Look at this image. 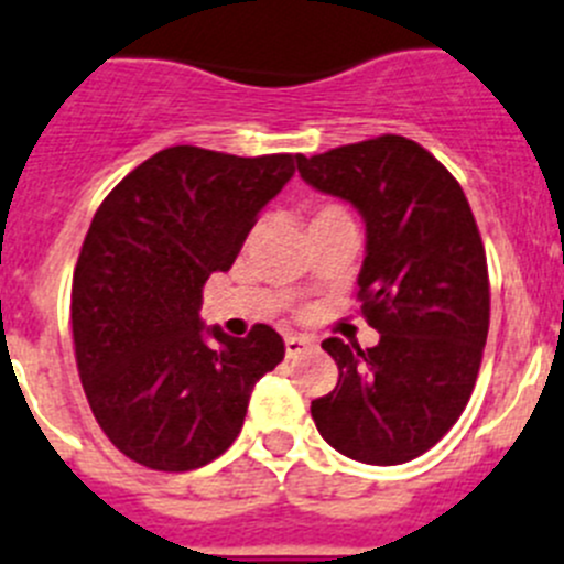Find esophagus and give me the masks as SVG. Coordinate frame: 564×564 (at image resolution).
I'll use <instances>...</instances> for the list:
<instances>
[{
    "mask_svg": "<svg viewBox=\"0 0 564 564\" xmlns=\"http://www.w3.org/2000/svg\"><path fill=\"white\" fill-rule=\"evenodd\" d=\"M308 348H312V343L306 337H297V334L286 337V357H297V354L308 351Z\"/></svg>",
    "mask_w": 564,
    "mask_h": 564,
    "instance_id": "esophagus-1",
    "label": "esophagus"
}]
</instances>
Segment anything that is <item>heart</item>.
<instances>
[{"mask_svg": "<svg viewBox=\"0 0 564 564\" xmlns=\"http://www.w3.org/2000/svg\"><path fill=\"white\" fill-rule=\"evenodd\" d=\"M317 221H351V216L337 205H323L312 216V225H317Z\"/></svg>", "mask_w": 564, "mask_h": 564, "instance_id": "heart-1", "label": "heart"}]
</instances>
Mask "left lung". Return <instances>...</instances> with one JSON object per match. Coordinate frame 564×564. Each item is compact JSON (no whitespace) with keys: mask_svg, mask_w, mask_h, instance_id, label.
<instances>
[{"mask_svg":"<svg viewBox=\"0 0 564 564\" xmlns=\"http://www.w3.org/2000/svg\"><path fill=\"white\" fill-rule=\"evenodd\" d=\"M303 182L365 221L359 297L373 348L323 339L337 388L312 402L319 435L345 458L408 464L438 444L469 402L489 334V272L455 176L419 143L384 134L297 154Z\"/></svg>","mask_w":564,"mask_h":564,"instance_id":"left-lung-1","label":"left lung"}]
</instances>
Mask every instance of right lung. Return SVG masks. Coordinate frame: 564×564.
Segmentation results:
<instances>
[{
  "label": "right lung",
  "instance_id": "right-lung-1",
  "mask_svg": "<svg viewBox=\"0 0 564 564\" xmlns=\"http://www.w3.org/2000/svg\"><path fill=\"white\" fill-rule=\"evenodd\" d=\"M294 160L174 145L95 213L73 278L75 359L100 430L137 464L187 471L219 458L286 354L272 326L230 337L199 312L205 281L230 270Z\"/></svg>",
  "mask_w": 564,
  "mask_h": 564
}]
</instances>
